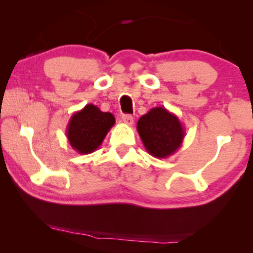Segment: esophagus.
Returning <instances> with one entry per match:
<instances>
[{
    "label": "esophagus",
    "mask_w": 253,
    "mask_h": 253,
    "mask_svg": "<svg viewBox=\"0 0 253 253\" xmlns=\"http://www.w3.org/2000/svg\"><path fill=\"white\" fill-rule=\"evenodd\" d=\"M121 120H123L126 125H129V126L133 124V121H134L133 120L132 115H129V114H124L123 118H121Z\"/></svg>",
    "instance_id": "1"
}]
</instances>
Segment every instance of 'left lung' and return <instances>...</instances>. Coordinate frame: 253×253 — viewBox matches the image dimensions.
I'll use <instances>...</instances> for the list:
<instances>
[{
  "label": "left lung",
  "mask_w": 253,
  "mask_h": 253,
  "mask_svg": "<svg viewBox=\"0 0 253 253\" xmlns=\"http://www.w3.org/2000/svg\"><path fill=\"white\" fill-rule=\"evenodd\" d=\"M145 149L156 158H168L182 146L185 130L183 125L164 107H155L136 124Z\"/></svg>",
  "instance_id": "1"
}]
</instances>
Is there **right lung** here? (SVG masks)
I'll return each instance as SVG.
<instances>
[{
    "mask_svg": "<svg viewBox=\"0 0 253 253\" xmlns=\"http://www.w3.org/2000/svg\"><path fill=\"white\" fill-rule=\"evenodd\" d=\"M114 124L112 113L101 112L90 103L72 114L66 127V136L72 149L81 155H89L100 147Z\"/></svg>",
    "mask_w": 253,
    "mask_h": 253,
    "instance_id": "add662e5",
    "label": "right lung"
}]
</instances>
